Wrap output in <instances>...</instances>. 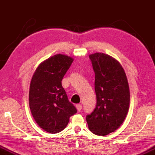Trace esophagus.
Wrapping results in <instances>:
<instances>
[{
  "label": "esophagus",
  "instance_id": "obj_1",
  "mask_svg": "<svg viewBox=\"0 0 155 155\" xmlns=\"http://www.w3.org/2000/svg\"><path fill=\"white\" fill-rule=\"evenodd\" d=\"M76 107H77V109L78 111H81L82 109V105L81 104H77L76 105Z\"/></svg>",
  "mask_w": 155,
  "mask_h": 155
}]
</instances>
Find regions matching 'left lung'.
Here are the masks:
<instances>
[{"instance_id":"obj_1","label":"left lung","mask_w":155,"mask_h":155,"mask_svg":"<svg viewBox=\"0 0 155 155\" xmlns=\"http://www.w3.org/2000/svg\"><path fill=\"white\" fill-rule=\"evenodd\" d=\"M89 57L95 73L97 105L86 121L92 133L105 136L119 128L126 119L130 99L129 85L124 68L115 58L104 53Z\"/></svg>"}]
</instances>
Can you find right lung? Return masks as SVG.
I'll return each instance as SVG.
<instances>
[{"mask_svg":"<svg viewBox=\"0 0 155 155\" xmlns=\"http://www.w3.org/2000/svg\"><path fill=\"white\" fill-rule=\"evenodd\" d=\"M73 61L70 56L56 54L41 63L31 78L29 92L31 114L40 127L51 134L65 129L70 117L77 112L61 83Z\"/></svg>","mask_w":155,"mask_h":155,"instance_id":"obj_1","label":"right lung"}]
</instances>
